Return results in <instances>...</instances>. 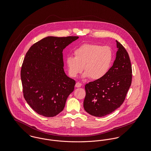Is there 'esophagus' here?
Returning <instances> with one entry per match:
<instances>
[{
  "label": "esophagus",
  "instance_id": "esophagus-1",
  "mask_svg": "<svg viewBox=\"0 0 151 151\" xmlns=\"http://www.w3.org/2000/svg\"><path fill=\"white\" fill-rule=\"evenodd\" d=\"M81 86H82V84L79 83V82H77L76 83V84H75V87H77V88H80L81 87Z\"/></svg>",
  "mask_w": 151,
  "mask_h": 151
}]
</instances>
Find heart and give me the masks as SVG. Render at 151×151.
Here are the masks:
<instances>
[{
  "label": "heart",
  "instance_id": "heart-1",
  "mask_svg": "<svg viewBox=\"0 0 151 151\" xmlns=\"http://www.w3.org/2000/svg\"><path fill=\"white\" fill-rule=\"evenodd\" d=\"M75 57L67 56L65 63L70 76L76 78L83 71V77L91 80L103 79L109 71L114 59V52L108 45L84 43L76 47Z\"/></svg>",
  "mask_w": 151,
  "mask_h": 151
}]
</instances>
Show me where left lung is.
<instances>
[{
    "label": "left lung",
    "instance_id": "1",
    "mask_svg": "<svg viewBox=\"0 0 151 151\" xmlns=\"http://www.w3.org/2000/svg\"><path fill=\"white\" fill-rule=\"evenodd\" d=\"M115 60L106 76L85 86L83 106L91 115L102 117L120 107L124 102L132 78L129 55L123 45L116 40Z\"/></svg>",
    "mask_w": 151,
    "mask_h": 151
}]
</instances>
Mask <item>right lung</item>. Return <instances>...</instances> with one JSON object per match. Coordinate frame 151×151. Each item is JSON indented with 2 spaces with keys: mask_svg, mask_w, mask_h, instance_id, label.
Wrapping results in <instances>:
<instances>
[{
  "mask_svg": "<svg viewBox=\"0 0 151 151\" xmlns=\"http://www.w3.org/2000/svg\"><path fill=\"white\" fill-rule=\"evenodd\" d=\"M78 36H48L32 45L26 54L20 76L23 96L40 115L53 117L63 110L75 81L64 71L63 50Z\"/></svg>",
  "mask_w": 151,
  "mask_h": 151,
  "instance_id": "add662e5",
  "label": "right lung"
}]
</instances>
